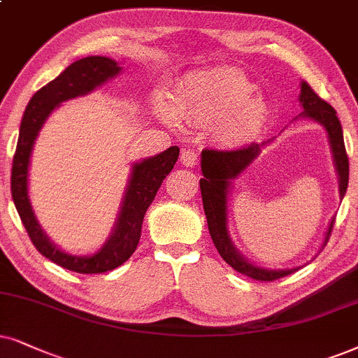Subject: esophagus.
<instances>
[{
  "label": "esophagus",
  "instance_id": "obj_1",
  "mask_svg": "<svg viewBox=\"0 0 358 358\" xmlns=\"http://www.w3.org/2000/svg\"><path fill=\"white\" fill-rule=\"evenodd\" d=\"M180 160H182V164L185 166H189V169H193V166L198 165V153H194L193 150H182V155H180Z\"/></svg>",
  "mask_w": 358,
  "mask_h": 358
}]
</instances>
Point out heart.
Returning <instances> with one entry per match:
<instances>
[{"label": "heart", "instance_id": "1", "mask_svg": "<svg viewBox=\"0 0 358 358\" xmlns=\"http://www.w3.org/2000/svg\"><path fill=\"white\" fill-rule=\"evenodd\" d=\"M257 85L231 67L189 72L178 84L173 101L153 99L155 114L164 124L178 127L182 119L211 125L226 145H243L256 138L271 119V106L257 96Z\"/></svg>", "mask_w": 358, "mask_h": 358}]
</instances>
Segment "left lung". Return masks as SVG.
Listing matches in <instances>:
<instances>
[{
    "instance_id": "8db88e82",
    "label": "left lung",
    "mask_w": 358,
    "mask_h": 358,
    "mask_svg": "<svg viewBox=\"0 0 358 358\" xmlns=\"http://www.w3.org/2000/svg\"><path fill=\"white\" fill-rule=\"evenodd\" d=\"M301 107L304 110L301 112L299 117L302 119H309L312 122H317L327 132V138L330 143V152H332L334 166H336V173L338 180V194L341 200L345 196L347 185H348V158L345 152V143H343L342 125L338 120L337 112L329 106L327 102L322 101L310 85L302 80L301 83V94H299ZM297 117V119H299ZM274 138L266 140L262 143H251L250 147L239 148V150L231 152H220V150H203L201 152V171L203 178L200 180L201 189V200L203 210H205L208 229H210L211 239L215 243L216 250L220 256L248 278L256 280H274L284 275L296 273L301 268L291 269H268L256 266L248 257H244L236 246H234L231 236H229L228 229V200L229 193H231L233 180H236L239 175L246 171L252 162L259 157L262 148L269 145ZM336 218L330 220L327 231H325L322 248L327 244L330 231Z\"/></svg>"
}]
</instances>
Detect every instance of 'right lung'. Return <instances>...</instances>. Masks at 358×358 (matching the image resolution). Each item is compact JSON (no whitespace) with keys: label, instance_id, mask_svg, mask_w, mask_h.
Masks as SVG:
<instances>
[{"label":"right lung","instance_id":"add662e5","mask_svg":"<svg viewBox=\"0 0 358 358\" xmlns=\"http://www.w3.org/2000/svg\"><path fill=\"white\" fill-rule=\"evenodd\" d=\"M122 67L117 61L103 56H89L72 62L56 79L39 89L31 97L22 114L16 153L13 158L11 194L17 215L28 231L31 241L41 255L61 268L80 274H99L112 271L134 255L142 234L143 216L178 160V147H170L157 155L134 162L129 182L125 185L120 210L110 234L94 255L78 256L62 251L51 241L39 224L29 198V165L36 138L49 115L62 102L87 96L107 80L117 78Z\"/></svg>","mask_w":358,"mask_h":358}]
</instances>
